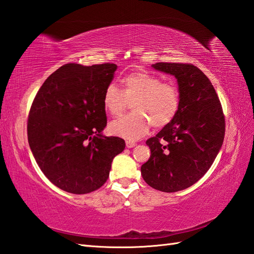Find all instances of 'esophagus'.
I'll return each instance as SVG.
<instances>
[{
	"mask_svg": "<svg viewBox=\"0 0 254 254\" xmlns=\"http://www.w3.org/2000/svg\"><path fill=\"white\" fill-rule=\"evenodd\" d=\"M136 142H133V141H130V140H128V141H126V145H127V148H133V146H136Z\"/></svg>",
	"mask_w": 254,
	"mask_h": 254,
	"instance_id": "obj_1",
	"label": "esophagus"
}]
</instances>
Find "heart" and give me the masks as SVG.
<instances>
[{"label":"heart","mask_w":254,"mask_h":254,"mask_svg":"<svg viewBox=\"0 0 254 254\" xmlns=\"http://www.w3.org/2000/svg\"><path fill=\"white\" fill-rule=\"evenodd\" d=\"M123 91L115 84H109L103 93V104L111 115L118 116L131 103L133 113L110 123L112 134L136 140L148 132L152 126L168 125L178 113L180 93L172 81L146 71L131 72L122 80Z\"/></svg>","instance_id":"b5f03b06"}]
</instances>
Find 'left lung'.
I'll use <instances>...</instances> for the list:
<instances>
[{
    "label": "left lung",
    "mask_w": 254,
    "mask_h": 254,
    "mask_svg": "<svg viewBox=\"0 0 254 254\" xmlns=\"http://www.w3.org/2000/svg\"><path fill=\"white\" fill-rule=\"evenodd\" d=\"M154 69L176 77L180 106L174 120L146 140L151 155L141 166L144 182L163 192L195 184L208 171L225 136V117L210 79L198 67L156 63Z\"/></svg>",
    "instance_id": "left-lung-1"
}]
</instances>
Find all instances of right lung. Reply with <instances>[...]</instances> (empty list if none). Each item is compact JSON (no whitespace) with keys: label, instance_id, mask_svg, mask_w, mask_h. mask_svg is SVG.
Returning a JSON list of instances; mask_svg holds the SVG:
<instances>
[{"label":"right lung","instance_id":"right-lung-1","mask_svg":"<svg viewBox=\"0 0 254 254\" xmlns=\"http://www.w3.org/2000/svg\"><path fill=\"white\" fill-rule=\"evenodd\" d=\"M115 64H65L43 82L31 104L28 142L51 183L75 194L92 192L109 178L112 161L125 149L118 137H105L103 104Z\"/></svg>","mask_w":254,"mask_h":254}]
</instances>
